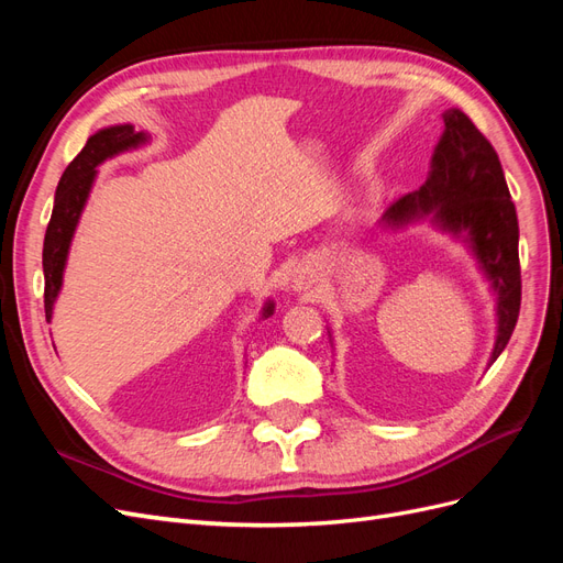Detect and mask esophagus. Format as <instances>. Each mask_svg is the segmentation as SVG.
<instances>
[{"label":"esophagus","instance_id":"obj_1","mask_svg":"<svg viewBox=\"0 0 563 563\" xmlns=\"http://www.w3.org/2000/svg\"><path fill=\"white\" fill-rule=\"evenodd\" d=\"M296 284H298V288L305 284V275H298V279H296Z\"/></svg>","mask_w":563,"mask_h":563}]
</instances>
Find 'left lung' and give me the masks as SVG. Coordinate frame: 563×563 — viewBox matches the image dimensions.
I'll list each match as a JSON object with an SVG mask.
<instances>
[{
  "instance_id": "1",
  "label": "left lung",
  "mask_w": 563,
  "mask_h": 563,
  "mask_svg": "<svg viewBox=\"0 0 563 563\" xmlns=\"http://www.w3.org/2000/svg\"><path fill=\"white\" fill-rule=\"evenodd\" d=\"M444 133L434 147L428 180L404 195L383 213L380 225L401 230L418 220L463 242L479 263L496 296V343L488 366L507 347L521 305L519 223L496 150L472 119L457 108L446 110Z\"/></svg>"
}]
</instances>
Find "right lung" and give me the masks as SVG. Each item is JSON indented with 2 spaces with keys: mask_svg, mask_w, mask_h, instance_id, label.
<instances>
[{
  "mask_svg": "<svg viewBox=\"0 0 563 563\" xmlns=\"http://www.w3.org/2000/svg\"><path fill=\"white\" fill-rule=\"evenodd\" d=\"M150 135L143 131H135L131 124L106 126L91 135L87 145L81 147L79 155L67 164V168L63 172L56 187L54 211H51V220L44 236V253H42L46 321H51V317H54V305L63 286L67 253H70V244H73L75 230L79 225L81 211L87 207V199L91 195L93 180L98 176V166L117 155H122V152L145 145ZM272 312H275V302L265 300L261 317L267 319Z\"/></svg>",
  "mask_w": 563,
  "mask_h": 563,
  "instance_id": "add662e5",
  "label": "right lung"
}]
</instances>
